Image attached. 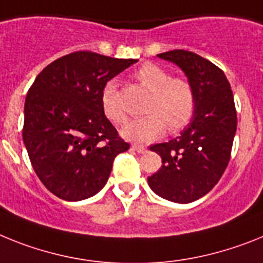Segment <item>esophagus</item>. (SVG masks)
<instances>
[{
  "label": "esophagus",
  "instance_id": "1",
  "mask_svg": "<svg viewBox=\"0 0 263 263\" xmlns=\"http://www.w3.org/2000/svg\"><path fill=\"white\" fill-rule=\"evenodd\" d=\"M132 149L139 152V154H143V152L147 151V148H145L144 145H140V144H132Z\"/></svg>",
  "mask_w": 263,
  "mask_h": 263
}]
</instances>
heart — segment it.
<instances>
[{
	"mask_svg": "<svg viewBox=\"0 0 263 263\" xmlns=\"http://www.w3.org/2000/svg\"><path fill=\"white\" fill-rule=\"evenodd\" d=\"M136 79L151 92L145 112L147 116L128 121L121 129V136L127 140L148 143L160 138L167 129L178 131L187 124L195 108V93L191 84L182 77H171L168 70L145 64L136 72ZM101 107L105 116L120 124L125 119L119 104L116 83L108 81L101 92Z\"/></svg>",
	"mask_w": 263,
	"mask_h": 263,
	"instance_id": "b5f03b06",
	"label": "heart"
}]
</instances>
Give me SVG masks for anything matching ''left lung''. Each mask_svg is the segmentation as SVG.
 <instances>
[{
    "label": "left lung",
    "instance_id": "8db88e82",
    "mask_svg": "<svg viewBox=\"0 0 263 263\" xmlns=\"http://www.w3.org/2000/svg\"><path fill=\"white\" fill-rule=\"evenodd\" d=\"M186 74L195 93L191 121L180 135L149 147L162 158V167L148 176L156 195L175 203H191L210 193L230 160L237 132V112L223 70L189 50L158 54Z\"/></svg>",
    "mask_w": 263,
    "mask_h": 263
}]
</instances>
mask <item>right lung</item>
Returning a JSON list of instances; mask_svg holds the SVG:
<instances>
[{
  "label": "right lung",
  "mask_w": 263,
  "mask_h": 263,
  "mask_svg": "<svg viewBox=\"0 0 263 263\" xmlns=\"http://www.w3.org/2000/svg\"><path fill=\"white\" fill-rule=\"evenodd\" d=\"M138 60L74 52L50 63L28 90L23 139L34 173L68 202L96 195L129 144L101 107L108 81Z\"/></svg>",
  "instance_id": "1"
}]
</instances>
